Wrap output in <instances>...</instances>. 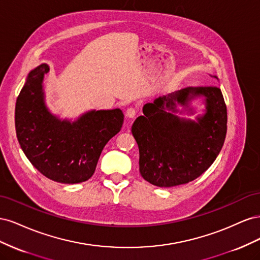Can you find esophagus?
I'll list each match as a JSON object with an SVG mask.
<instances>
[{"mask_svg": "<svg viewBox=\"0 0 260 260\" xmlns=\"http://www.w3.org/2000/svg\"><path fill=\"white\" fill-rule=\"evenodd\" d=\"M137 115V109L133 108V107H130L127 109V112H125V116H127L128 118H135Z\"/></svg>", "mask_w": 260, "mask_h": 260, "instance_id": "1", "label": "esophagus"}]
</instances>
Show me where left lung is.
<instances>
[{
    "label": "left lung",
    "mask_w": 260,
    "mask_h": 260,
    "mask_svg": "<svg viewBox=\"0 0 260 260\" xmlns=\"http://www.w3.org/2000/svg\"><path fill=\"white\" fill-rule=\"evenodd\" d=\"M198 98L206 107L203 114L195 121L180 117L196 112L191 102ZM143 114L131 131L139 146L140 174L151 184L171 187L195 180L223 146L228 116L218 86H188L159 96L143 106Z\"/></svg>",
    "instance_id": "1"
}]
</instances>
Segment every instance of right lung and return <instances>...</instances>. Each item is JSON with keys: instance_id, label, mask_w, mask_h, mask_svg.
I'll return each instance as SVG.
<instances>
[{"instance_id": "obj_1", "label": "right lung", "mask_w": 260, "mask_h": 260, "mask_svg": "<svg viewBox=\"0 0 260 260\" xmlns=\"http://www.w3.org/2000/svg\"><path fill=\"white\" fill-rule=\"evenodd\" d=\"M48 64L28 74L15 107V128L29 161L43 176L75 184L90 179L106 143L120 131L121 109L85 112L75 120L61 119L45 103L44 76Z\"/></svg>"}]
</instances>
